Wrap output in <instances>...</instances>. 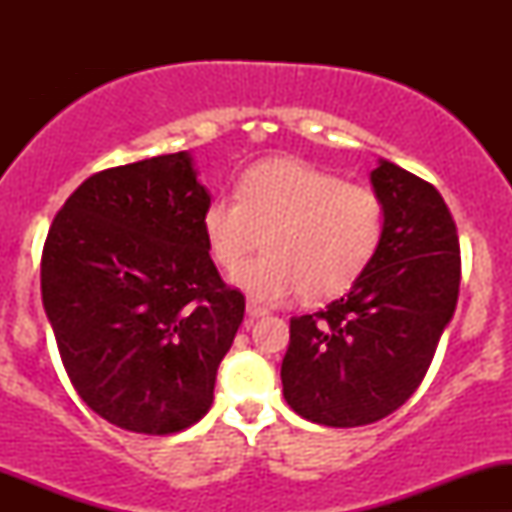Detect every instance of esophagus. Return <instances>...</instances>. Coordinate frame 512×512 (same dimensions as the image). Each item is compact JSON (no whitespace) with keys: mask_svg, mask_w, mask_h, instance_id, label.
Returning a JSON list of instances; mask_svg holds the SVG:
<instances>
[{"mask_svg":"<svg viewBox=\"0 0 512 512\" xmlns=\"http://www.w3.org/2000/svg\"><path fill=\"white\" fill-rule=\"evenodd\" d=\"M248 315L250 317H264V315H269V310L267 308H262V305H257V303H248Z\"/></svg>","mask_w":512,"mask_h":512,"instance_id":"obj_1","label":"esophagus"}]
</instances>
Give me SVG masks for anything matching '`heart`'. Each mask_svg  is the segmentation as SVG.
<instances>
[{
    "instance_id": "b5f03b06",
    "label": "heart",
    "mask_w": 512,
    "mask_h": 512,
    "mask_svg": "<svg viewBox=\"0 0 512 512\" xmlns=\"http://www.w3.org/2000/svg\"><path fill=\"white\" fill-rule=\"evenodd\" d=\"M211 260L233 269L263 238L265 255L231 274L257 303L303 293L322 301L356 284L385 236L375 190L301 161L267 158L240 175L238 197H211L202 214Z\"/></svg>"
}]
</instances>
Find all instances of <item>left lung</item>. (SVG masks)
Segmentation results:
<instances>
[{"label":"left lung","instance_id":"8db88e82","mask_svg":"<svg viewBox=\"0 0 512 512\" xmlns=\"http://www.w3.org/2000/svg\"><path fill=\"white\" fill-rule=\"evenodd\" d=\"M370 185L385 204V236L349 293L291 317L281 363L289 407L334 428L385 419L414 395L460 293V240L426 180L378 158Z\"/></svg>","mask_w":512,"mask_h":512}]
</instances>
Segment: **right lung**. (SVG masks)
<instances>
[{
	"mask_svg": "<svg viewBox=\"0 0 512 512\" xmlns=\"http://www.w3.org/2000/svg\"><path fill=\"white\" fill-rule=\"evenodd\" d=\"M209 199L190 151L144 158L81 182L45 240L43 308L69 380L127 431L202 419L243 322L202 233Z\"/></svg>",
	"mask_w": 512,
	"mask_h": 512,
	"instance_id": "add662e5",
	"label": "right lung"
}]
</instances>
